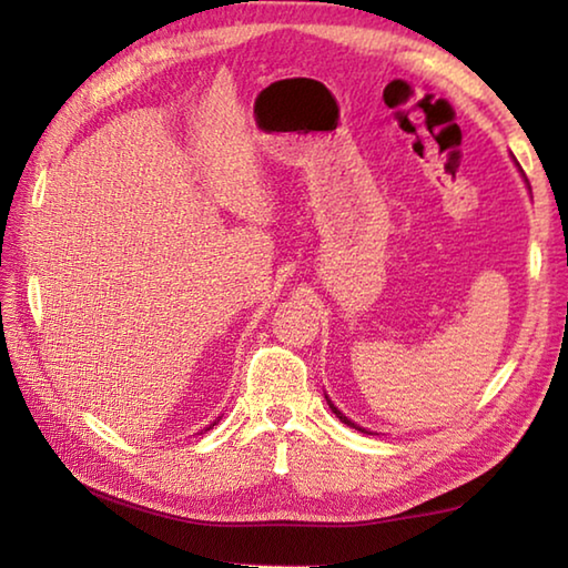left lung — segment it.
<instances>
[{
  "mask_svg": "<svg viewBox=\"0 0 568 568\" xmlns=\"http://www.w3.org/2000/svg\"><path fill=\"white\" fill-rule=\"evenodd\" d=\"M328 406H331V410L335 413V416H338V418H341V420L345 423V426H351V428H355V430H361V434H368V430H365V428H361V426H355V423H353V420H348V418H345V416H343V413H341L338 408H335L331 400H328Z\"/></svg>",
  "mask_w": 568,
  "mask_h": 568,
  "instance_id": "obj_1",
  "label": "left lung"
}]
</instances>
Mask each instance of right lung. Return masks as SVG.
<instances>
[{
	"label": "right lung",
	"mask_w": 568,
	"mask_h": 568,
	"mask_svg": "<svg viewBox=\"0 0 568 568\" xmlns=\"http://www.w3.org/2000/svg\"><path fill=\"white\" fill-rule=\"evenodd\" d=\"M213 426H215V423H213Z\"/></svg>",
	"instance_id": "obj_1"
}]
</instances>
